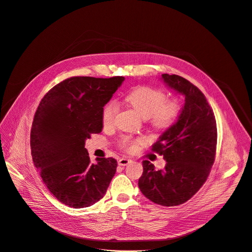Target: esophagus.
I'll return each instance as SVG.
<instances>
[{
  "mask_svg": "<svg viewBox=\"0 0 252 252\" xmlns=\"http://www.w3.org/2000/svg\"><path fill=\"white\" fill-rule=\"evenodd\" d=\"M131 162V159L127 158H122L119 159V165L120 166H126L127 164H129Z\"/></svg>",
  "mask_w": 252,
  "mask_h": 252,
  "instance_id": "1",
  "label": "esophagus"
}]
</instances>
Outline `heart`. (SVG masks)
<instances>
[{
	"instance_id": "1",
	"label": "heart",
	"mask_w": 252,
	"mask_h": 252,
	"mask_svg": "<svg viewBox=\"0 0 252 252\" xmlns=\"http://www.w3.org/2000/svg\"><path fill=\"white\" fill-rule=\"evenodd\" d=\"M125 101L140 116L148 120L151 127L158 132L171 128L179 120L182 111L180 102L176 99L166 100V94L161 89L150 86H136L126 94ZM118 113L116 102H107L101 111V121L104 127L114 125ZM143 138L124 136L121 147L127 152H135L140 145L145 144Z\"/></svg>"
}]
</instances>
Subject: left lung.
Here are the masks:
<instances>
[{"mask_svg":"<svg viewBox=\"0 0 252 252\" xmlns=\"http://www.w3.org/2000/svg\"><path fill=\"white\" fill-rule=\"evenodd\" d=\"M162 79L184 95L185 104L177 123L152 148L164 156L165 168L157 171L150 161H143L139 188L152 202L172 207L191 199L207 180L215 159L217 126L213 110L197 86L176 74H162Z\"/></svg>","mask_w":252,"mask_h":252,"instance_id":"left-lung-1","label":"left lung"}]
</instances>
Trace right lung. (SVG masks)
Instances as JSON below:
<instances>
[{"label": "right lung", "instance_id": "add662e5", "mask_svg": "<svg viewBox=\"0 0 252 252\" xmlns=\"http://www.w3.org/2000/svg\"><path fill=\"white\" fill-rule=\"evenodd\" d=\"M125 77L67 78L44 95L31 128L35 167L51 194L73 208H85L106 193L117 172L113 158L90 162L85 141L99 133L101 111Z\"/></svg>", "mask_w": 252, "mask_h": 252}]
</instances>
